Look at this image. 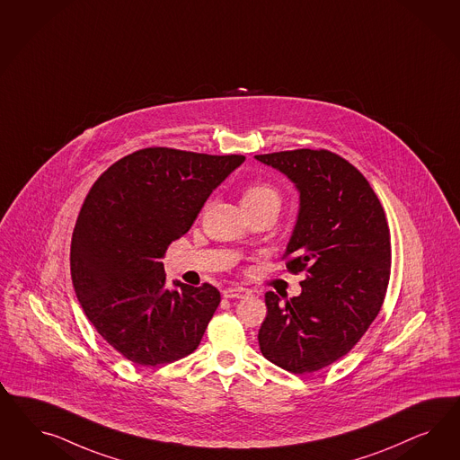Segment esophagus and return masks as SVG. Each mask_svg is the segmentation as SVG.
<instances>
[{
  "label": "esophagus",
  "mask_w": 460,
  "mask_h": 460,
  "mask_svg": "<svg viewBox=\"0 0 460 460\" xmlns=\"http://www.w3.org/2000/svg\"><path fill=\"white\" fill-rule=\"evenodd\" d=\"M248 295H250V292L246 288H241V287H229V288H224L223 290L224 298H244Z\"/></svg>",
  "instance_id": "1"
}]
</instances>
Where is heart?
Wrapping results in <instances>:
<instances>
[{"instance_id": "heart-1", "label": "heart", "mask_w": 460, "mask_h": 460, "mask_svg": "<svg viewBox=\"0 0 460 460\" xmlns=\"http://www.w3.org/2000/svg\"><path fill=\"white\" fill-rule=\"evenodd\" d=\"M241 204L248 214L265 209L279 210L281 195L279 189L270 181H251L241 192Z\"/></svg>"}]
</instances>
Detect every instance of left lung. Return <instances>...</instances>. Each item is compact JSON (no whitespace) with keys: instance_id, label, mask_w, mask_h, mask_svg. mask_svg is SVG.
I'll use <instances>...</instances> for the list:
<instances>
[{"instance_id":"1","label":"left lung","mask_w":460,"mask_h":460,"mask_svg":"<svg viewBox=\"0 0 460 460\" xmlns=\"http://www.w3.org/2000/svg\"><path fill=\"white\" fill-rule=\"evenodd\" d=\"M256 160L300 192L283 260L305 275L298 296L266 292L260 349L293 375L315 373L346 356L376 319L390 281V227L373 187L346 158L300 148Z\"/></svg>"}]
</instances>
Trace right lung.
Returning a JSON list of instances; mask_svg holds the SVG:
<instances>
[{"label": "right lung", "mask_w": 460, "mask_h": 460, "mask_svg": "<svg viewBox=\"0 0 460 460\" xmlns=\"http://www.w3.org/2000/svg\"><path fill=\"white\" fill-rule=\"evenodd\" d=\"M243 155L143 148L112 164L84 199L70 275L84 314L128 361L160 366L192 354L221 293L209 283L167 288L168 246L183 236Z\"/></svg>", "instance_id": "right-lung-1"}]
</instances>
